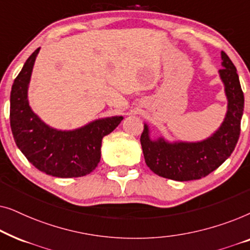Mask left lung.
<instances>
[{"label":"left lung","instance_id":"1","mask_svg":"<svg viewBox=\"0 0 250 250\" xmlns=\"http://www.w3.org/2000/svg\"><path fill=\"white\" fill-rule=\"evenodd\" d=\"M218 70L228 98V111L221 127L210 138L200 142L169 143L159 138L150 139L148 125L141 134L146 164L157 175L175 181L199 180L218 168L233 152L240 135L244 114V92L233 62L222 51Z\"/></svg>","mask_w":250,"mask_h":250}]
</instances>
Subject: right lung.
<instances>
[{
    "instance_id": "obj_1",
    "label": "right lung",
    "mask_w": 250,
    "mask_h": 250,
    "mask_svg": "<svg viewBox=\"0 0 250 250\" xmlns=\"http://www.w3.org/2000/svg\"><path fill=\"white\" fill-rule=\"evenodd\" d=\"M40 47L26 60L10 95V125L16 145L41 172L57 177H80L93 172L101 158V143L123 116L97 119L74 131H58L41 121L29 107L28 84Z\"/></svg>"
}]
</instances>
